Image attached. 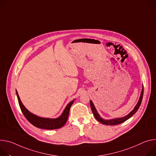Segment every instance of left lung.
<instances>
[{
	"label": "left lung",
	"mask_w": 156,
	"mask_h": 156,
	"mask_svg": "<svg viewBox=\"0 0 156 156\" xmlns=\"http://www.w3.org/2000/svg\"><path fill=\"white\" fill-rule=\"evenodd\" d=\"M143 94H144V89H143V87L142 89V91L141 93V95L139 99V101H138L137 103L136 104V105L135 106V107L134 108V109L126 116L123 117V118H115V119H103L101 117H100V116L99 115V114L98 113L93 102L90 100V108L92 109V111L93 112V114L95 116V118H96V119L98 122H100V123H101L103 125H119L120 123H122L123 122H125V121H126L127 119H128L129 118H130L134 114H135L136 113V112L137 111V110L139 109L141 103L143 100Z\"/></svg>",
	"instance_id": "obj_1"
}]
</instances>
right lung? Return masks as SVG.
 Here are the masks:
<instances>
[{"instance_id":"add662e5","label":"right lung","mask_w":156,"mask_h":156,"mask_svg":"<svg viewBox=\"0 0 156 156\" xmlns=\"http://www.w3.org/2000/svg\"><path fill=\"white\" fill-rule=\"evenodd\" d=\"M16 94L17 98H18L20 109L23 115L27 118V119L33 126L39 128L45 129H58L62 127L67 122L68 116L69 114V111H70V108L74 101V100H73L70 103H69L66 106V107L65 108L64 112H62V115L57 118L53 119V118H41L30 112L23 105V103L21 101L19 95L18 94V92H17L16 90Z\"/></svg>"}]
</instances>
